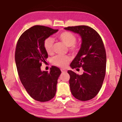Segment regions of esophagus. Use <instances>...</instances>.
<instances>
[{
    "mask_svg": "<svg viewBox=\"0 0 122 122\" xmlns=\"http://www.w3.org/2000/svg\"><path fill=\"white\" fill-rule=\"evenodd\" d=\"M61 71L62 72H65L67 71V70H66V69H61Z\"/></svg>",
    "mask_w": 122,
    "mask_h": 122,
    "instance_id": "esophagus-1",
    "label": "esophagus"
}]
</instances>
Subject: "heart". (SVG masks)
Returning <instances> with one entry per match:
<instances>
[{"label":"heart","instance_id":"1","mask_svg":"<svg viewBox=\"0 0 122 122\" xmlns=\"http://www.w3.org/2000/svg\"><path fill=\"white\" fill-rule=\"evenodd\" d=\"M57 37L65 45L68 46L70 52L73 54L78 53L79 47L76 44L77 37L74 34L69 31H63L59 34ZM53 47L54 41L53 38L51 37L46 38L44 41V47L48 54L53 53ZM69 60V57L67 55H57L52 57V62L53 65L59 67L65 68L68 65Z\"/></svg>","mask_w":122,"mask_h":122}]
</instances>
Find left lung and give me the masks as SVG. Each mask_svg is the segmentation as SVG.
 Wrapping results in <instances>:
<instances>
[{"label": "left lung", "mask_w": 122, "mask_h": 122, "mask_svg": "<svg viewBox=\"0 0 122 122\" xmlns=\"http://www.w3.org/2000/svg\"><path fill=\"white\" fill-rule=\"evenodd\" d=\"M66 30L79 34L82 38L81 48L70 64L72 69L83 68L79 75L68 70L71 92L75 98L87 101L96 97L100 90L105 77L106 53L101 36L86 25L68 26Z\"/></svg>", "instance_id": "left-lung-1"}]
</instances>
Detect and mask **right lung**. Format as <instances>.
Segmentation results:
<instances>
[{
    "mask_svg": "<svg viewBox=\"0 0 122 122\" xmlns=\"http://www.w3.org/2000/svg\"><path fill=\"white\" fill-rule=\"evenodd\" d=\"M58 30L44 25H35L25 30L17 42L15 60L22 84L32 99L39 102L50 101L54 97L61 70L52 66L50 72L41 71L47 53L44 47L46 38Z\"/></svg>",
    "mask_w": 122,
    "mask_h": 122,
    "instance_id": "1",
    "label": "right lung"
}]
</instances>
